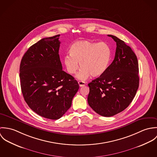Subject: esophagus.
<instances>
[{
    "instance_id": "34e87169",
    "label": "esophagus",
    "mask_w": 157,
    "mask_h": 157,
    "mask_svg": "<svg viewBox=\"0 0 157 157\" xmlns=\"http://www.w3.org/2000/svg\"><path fill=\"white\" fill-rule=\"evenodd\" d=\"M78 85H79L80 87H82V86H84L86 85V83H85V82H81V81H78Z\"/></svg>"
}]
</instances>
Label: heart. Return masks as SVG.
<instances>
[{"label": "heart", "instance_id": "obj_1", "mask_svg": "<svg viewBox=\"0 0 157 157\" xmlns=\"http://www.w3.org/2000/svg\"><path fill=\"white\" fill-rule=\"evenodd\" d=\"M70 55L64 57L63 63L68 73L72 75L80 67L77 75L80 80H85L90 75L98 77L103 74L109 66L111 58V50L105 42L79 40L71 45Z\"/></svg>", "mask_w": 157, "mask_h": 157}]
</instances>
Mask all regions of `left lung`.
<instances>
[{"label":"left lung","instance_id":"left-lung-1","mask_svg":"<svg viewBox=\"0 0 157 157\" xmlns=\"http://www.w3.org/2000/svg\"><path fill=\"white\" fill-rule=\"evenodd\" d=\"M114 60L105 72L88 84V102L99 115L111 117L124 110L132 102L139 86L138 63L131 48L116 36Z\"/></svg>","mask_w":157,"mask_h":157}]
</instances>
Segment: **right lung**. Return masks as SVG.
I'll list each match as a JSON object with an SVG mask.
<instances>
[{
    "label": "right lung",
    "instance_id": "obj_1",
    "mask_svg": "<svg viewBox=\"0 0 157 157\" xmlns=\"http://www.w3.org/2000/svg\"><path fill=\"white\" fill-rule=\"evenodd\" d=\"M59 36L44 38L30 46L20 65L25 101L34 112L51 120L65 113L79 89L77 81L62 70Z\"/></svg>",
    "mask_w": 157,
    "mask_h": 157
}]
</instances>
